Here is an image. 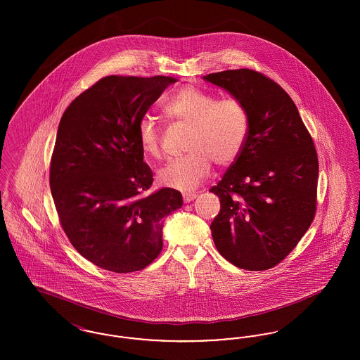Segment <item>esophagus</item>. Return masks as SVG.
I'll list each match as a JSON object with an SVG mask.
<instances>
[{"instance_id":"1","label":"esophagus","mask_w":360,"mask_h":360,"mask_svg":"<svg viewBox=\"0 0 360 360\" xmlns=\"http://www.w3.org/2000/svg\"><path fill=\"white\" fill-rule=\"evenodd\" d=\"M182 195H184V201H185V202H190V201H193V200L197 198V194H195V193H184Z\"/></svg>"}]
</instances>
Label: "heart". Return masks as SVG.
<instances>
[{"instance_id":"b5f03b06","label":"heart","mask_w":360,"mask_h":360,"mask_svg":"<svg viewBox=\"0 0 360 360\" xmlns=\"http://www.w3.org/2000/svg\"><path fill=\"white\" fill-rule=\"evenodd\" d=\"M163 112L169 119L191 127L188 154L174 158L159 172L163 185L181 191L193 190L210 172L212 159L226 166L239 156L250 127L247 108L240 100H217L198 87L184 86L172 93ZM137 137L144 154L154 159L160 156V136L154 120L140 121Z\"/></svg>"}]
</instances>
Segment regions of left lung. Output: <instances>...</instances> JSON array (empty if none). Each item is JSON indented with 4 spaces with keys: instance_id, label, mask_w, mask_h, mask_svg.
<instances>
[{
    "instance_id": "8db88e82",
    "label": "left lung",
    "mask_w": 360,
    "mask_h": 360,
    "mask_svg": "<svg viewBox=\"0 0 360 360\" xmlns=\"http://www.w3.org/2000/svg\"><path fill=\"white\" fill-rule=\"evenodd\" d=\"M244 103L245 143L210 191L220 213L210 224L217 251L239 269L276 266L305 235L316 213L319 160L290 96L263 74L226 70L202 77Z\"/></svg>"
}]
</instances>
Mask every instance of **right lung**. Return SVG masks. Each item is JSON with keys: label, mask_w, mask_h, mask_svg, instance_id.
Returning <instances> with one entry per match:
<instances>
[{"label": "right lung", "mask_w": 360, "mask_h": 360, "mask_svg": "<svg viewBox=\"0 0 360 360\" xmlns=\"http://www.w3.org/2000/svg\"><path fill=\"white\" fill-rule=\"evenodd\" d=\"M178 79L109 75L65 110L50 167L52 198L74 248L113 273L139 271L163 248V219L182 194L163 188L143 160L137 127Z\"/></svg>", "instance_id": "obj_1"}]
</instances>
